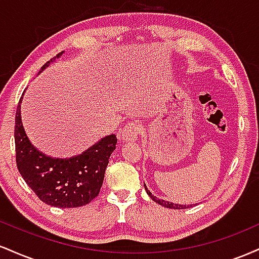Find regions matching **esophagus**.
Here are the masks:
<instances>
[{"label":"esophagus","mask_w":259,"mask_h":259,"mask_svg":"<svg viewBox=\"0 0 259 259\" xmlns=\"http://www.w3.org/2000/svg\"><path fill=\"white\" fill-rule=\"evenodd\" d=\"M141 134V125L138 121H130L119 132V138L124 142H134L139 139Z\"/></svg>","instance_id":"34e87169"}]
</instances>
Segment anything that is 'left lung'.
I'll list each match as a JSON object with an SVG mask.
<instances>
[{"label": "left lung", "instance_id": "1", "mask_svg": "<svg viewBox=\"0 0 259 259\" xmlns=\"http://www.w3.org/2000/svg\"><path fill=\"white\" fill-rule=\"evenodd\" d=\"M144 186H145V190H146L147 195L150 196V197L152 198V200H153L154 202H156V203L160 204V206H163V207H167V208H171V209H185V208L192 207V204H190V206H186V204H178V203H171V202H168V201H165V200H160V198L156 197V196H153L152 194H151V191H150V190L147 189V186H146V185H144Z\"/></svg>", "mask_w": 259, "mask_h": 259}]
</instances>
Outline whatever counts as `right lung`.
Segmentation results:
<instances>
[{"label": "right lung", "mask_w": 259, "mask_h": 259, "mask_svg": "<svg viewBox=\"0 0 259 259\" xmlns=\"http://www.w3.org/2000/svg\"><path fill=\"white\" fill-rule=\"evenodd\" d=\"M63 55L59 52L41 68ZM40 72V73H41ZM20 97L16 113L17 167L35 195L46 204L59 208L81 207L100 194L109 157L117 145L114 134L105 136L84 152L70 158H53L38 151L26 136L20 115Z\"/></svg>", "instance_id": "obj_1"}]
</instances>
